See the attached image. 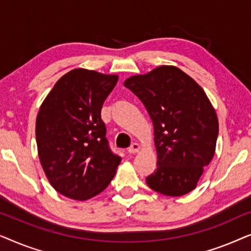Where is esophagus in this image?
I'll return each instance as SVG.
<instances>
[{"mask_svg": "<svg viewBox=\"0 0 251 251\" xmlns=\"http://www.w3.org/2000/svg\"><path fill=\"white\" fill-rule=\"evenodd\" d=\"M139 150H140L139 144H138V143H133L132 145L130 146L129 149H128V153H129V154H135V153L138 152Z\"/></svg>", "mask_w": 251, "mask_h": 251, "instance_id": "obj_1", "label": "esophagus"}]
</instances>
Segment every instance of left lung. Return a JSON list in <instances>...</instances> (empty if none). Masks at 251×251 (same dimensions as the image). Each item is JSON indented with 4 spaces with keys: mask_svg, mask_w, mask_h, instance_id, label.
<instances>
[{
    "mask_svg": "<svg viewBox=\"0 0 251 251\" xmlns=\"http://www.w3.org/2000/svg\"><path fill=\"white\" fill-rule=\"evenodd\" d=\"M153 122L156 169L146 177L153 191L181 197L197 187L215 154L218 119L200 85L176 66H159L125 81Z\"/></svg>",
    "mask_w": 251,
    "mask_h": 251,
    "instance_id": "1",
    "label": "left lung"
}]
</instances>
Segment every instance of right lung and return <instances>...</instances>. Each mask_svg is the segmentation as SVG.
Listing matches in <instances>:
<instances>
[{"instance_id": "right-lung-1", "label": "right lung", "mask_w": 251, "mask_h": 251, "mask_svg": "<svg viewBox=\"0 0 251 251\" xmlns=\"http://www.w3.org/2000/svg\"><path fill=\"white\" fill-rule=\"evenodd\" d=\"M118 75L75 68L63 75L41 105L35 136L51 186L73 200L101 193L121 157L111 151L100 112Z\"/></svg>"}]
</instances>
